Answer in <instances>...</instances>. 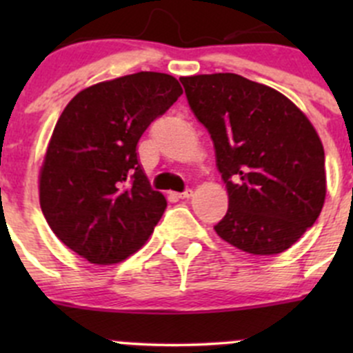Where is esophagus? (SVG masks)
<instances>
[{
  "label": "esophagus",
  "instance_id": "34e87169",
  "mask_svg": "<svg viewBox=\"0 0 353 353\" xmlns=\"http://www.w3.org/2000/svg\"><path fill=\"white\" fill-rule=\"evenodd\" d=\"M191 194H193V190H186V191H183V193H176V198L186 199V198H190Z\"/></svg>",
  "mask_w": 353,
  "mask_h": 353
}]
</instances>
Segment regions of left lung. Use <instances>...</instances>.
I'll return each instance as SVG.
<instances>
[{"instance_id":"1","label":"left lung","mask_w":353,"mask_h":353,"mask_svg":"<svg viewBox=\"0 0 353 353\" xmlns=\"http://www.w3.org/2000/svg\"><path fill=\"white\" fill-rule=\"evenodd\" d=\"M179 80L229 193L215 232L249 254L283 252L325 205V150L314 126L285 95L241 74Z\"/></svg>"}]
</instances>
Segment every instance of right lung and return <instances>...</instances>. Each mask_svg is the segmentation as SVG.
I'll list each match as a JSON object with an SVG mask.
<instances>
[{
  "instance_id": "right-lung-1",
  "label": "right lung",
  "mask_w": 353,
  "mask_h": 353,
  "mask_svg": "<svg viewBox=\"0 0 353 353\" xmlns=\"http://www.w3.org/2000/svg\"><path fill=\"white\" fill-rule=\"evenodd\" d=\"M181 94L170 74L140 71L85 88L59 116L39 199L56 237L87 261H123L162 219L167 201L152 190L137 145Z\"/></svg>"
}]
</instances>
